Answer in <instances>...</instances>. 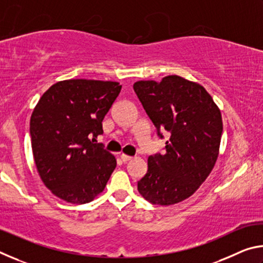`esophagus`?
<instances>
[{"mask_svg": "<svg viewBox=\"0 0 263 263\" xmlns=\"http://www.w3.org/2000/svg\"><path fill=\"white\" fill-rule=\"evenodd\" d=\"M121 159H122L123 162H127V161H130V160L132 159V157H130V155H126V154H122L121 155Z\"/></svg>", "mask_w": 263, "mask_h": 263, "instance_id": "esophagus-1", "label": "esophagus"}]
</instances>
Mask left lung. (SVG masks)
I'll use <instances>...</instances> for the list:
<instances>
[{
	"label": "left lung",
	"instance_id": "8db88e82",
	"mask_svg": "<svg viewBox=\"0 0 263 263\" xmlns=\"http://www.w3.org/2000/svg\"><path fill=\"white\" fill-rule=\"evenodd\" d=\"M133 89L158 136L167 131L164 154L148 157L138 191L146 201L173 205L190 197L215 167L222 121L210 94L201 84L179 75L161 81H138Z\"/></svg>",
	"mask_w": 263,
	"mask_h": 263
}]
</instances>
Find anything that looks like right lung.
<instances>
[{"label": "right lung", "instance_id": "obj_1", "mask_svg": "<svg viewBox=\"0 0 263 263\" xmlns=\"http://www.w3.org/2000/svg\"><path fill=\"white\" fill-rule=\"evenodd\" d=\"M121 89L114 81L65 80L48 88L35 105L30 119L35 167L57 197L84 204L104 190L117 162L95 141Z\"/></svg>", "mask_w": 263, "mask_h": 263}]
</instances>
